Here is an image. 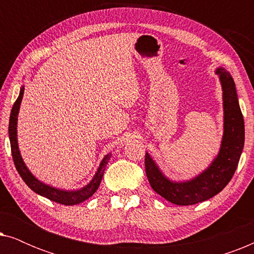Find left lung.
Segmentation results:
<instances>
[{
	"instance_id": "left-lung-1",
	"label": "left lung",
	"mask_w": 254,
	"mask_h": 254,
	"mask_svg": "<svg viewBox=\"0 0 254 254\" xmlns=\"http://www.w3.org/2000/svg\"><path fill=\"white\" fill-rule=\"evenodd\" d=\"M223 98V136L216 157L206 170L185 182L169 179L145 152V173L152 190L170 202L190 206L216 195L228 185L237 169L244 148L245 128L234 78L224 68H217Z\"/></svg>"
}]
</instances>
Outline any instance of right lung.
I'll return each instance as SVG.
<instances>
[{
  "label": "right lung",
  "mask_w": 254,
  "mask_h": 254,
  "mask_svg": "<svg viewBox=\"0 0 254 254\" xmlns=\"http://www.w3.org/2000/svg\"><path fill=\"white\" fill-rule=\"evenodd\" d=\"M24 95V85H22L19 91V96L17 100L13 104L11 113H10V120H9V138H10V145H11V154H12V159L13 163H15V166L18 171L19 176L22 177V179L25 182L27 186L30 187L33 192L39 194L41 196L47 197L54 202L64 204V206H74V204H78L83 202V201L88 200L90 196L93 195V193L98 190L100 185V182H102L104 171H105L106 164L109 163L111 158V154H107L105 157L102 159L100 164L97 169V171L93 176V178L90 180L88 185L79 190H60L57 189V187H52L47 184H44L40 182L39 179H37L34 177L25 163H24L22 155H20L19 148H18V140H17V121H18V113H19V107L20 103H22Z\"/></svg>",
  "instance_id": "add662e5"
}]
</instances>
